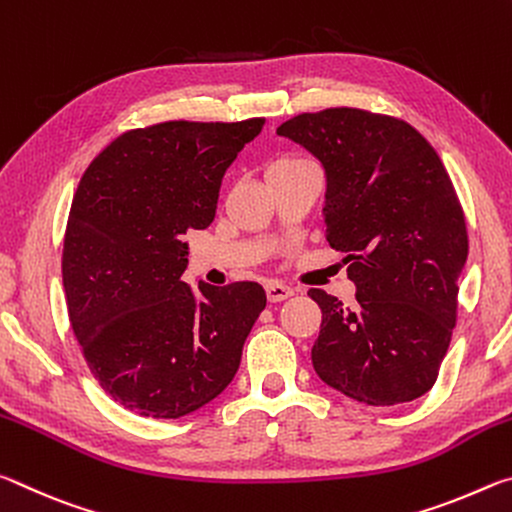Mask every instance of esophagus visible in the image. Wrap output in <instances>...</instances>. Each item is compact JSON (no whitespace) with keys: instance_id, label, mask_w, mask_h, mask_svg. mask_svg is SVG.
<instances>
[{"instance_id":"esophagus-1","label":"esophagus","mask_w":512,"mask_h":512,"mask_svg":"<svg viewBox=\"0 0 512 512\" xmlns=\"http://www.w3.org/2000/svg\"><path fill=\"white\" fill-rule=\"evenodd\" d=\"M293 296V289L282 282H268L266 284V298L268 302H282Z\"/></svg>"}]
</instances>
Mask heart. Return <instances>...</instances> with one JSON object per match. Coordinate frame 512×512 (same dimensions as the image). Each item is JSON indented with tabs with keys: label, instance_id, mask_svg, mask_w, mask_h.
Returning <instances> with one entry per match:
<instances>
[{
	"label": "heart",
	"instance_id": "1",
	"mask_svg": "<svg viewBox=\"0 0 512 512\" xmlns=\"http://www.w3.org/2000/svg\"><path fill=\"white\" fill-rule=\"evenodd\" d=\"M302 162H309V160L300 158V155H280V158H275L271 164H268V171L266 173L293 169V167H298V164H302Z\"/></svg>",
	"mask_w": 512,
	"mask_h": 512
}]
</instances>
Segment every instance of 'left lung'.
<instances>
[{
  "mask_svg": "<svg viewBox=\"0 0 512 512\" xmlns=\"http://www.w3.org/2000/svg\"><path fill=\"white\" fill-rule=\"evenodd\" d=\"M277 135L327 176L325 237L345 253L357 305L323 289L311 363L327 386L370 406L411 402L436 384L467 259L461 201L438 153L404 119L361 108L302 112Z\"/></svg>",
  "mask_w": 512,
  "mask_h": 512,
  "instance_id": "8db88e82",
  "label": "left lung"
}]
</instances>
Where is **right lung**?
<instances>
[{
    "label": "right lung",
    "mask_w": 512,
    "mask_h": 512,
    "mask_svg": "<svg viewBox=\"0 0 512 512\" xmlns=\"http://www.w3.org/2000/svg\"><path fill=\"white\" fill-rule=\"evenodd\" d=\"M264 117L126 131L85 169L69 210L63 287L94 379L144 418L176 420L225 391L266 307L257 282L198 293L183 235L214 221L225 169Z\"/></svg>",
    "instance_id": "1"
}]
</instances>
